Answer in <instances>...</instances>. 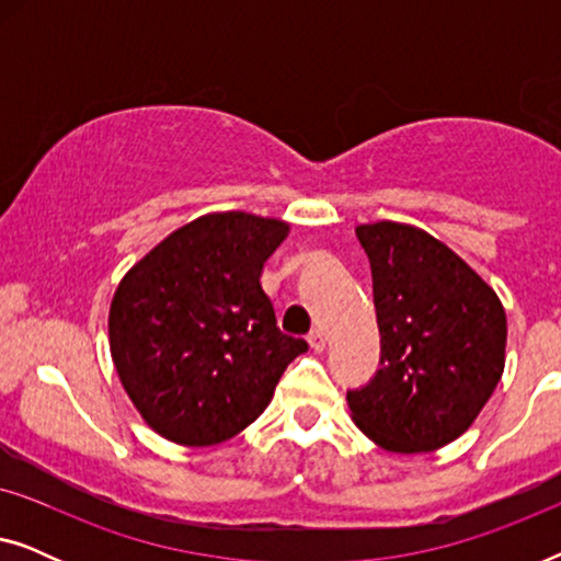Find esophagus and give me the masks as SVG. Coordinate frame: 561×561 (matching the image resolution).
<instances>
[{"mask_svg":"<svg viewBox=\"0 0 561 561\" xmlns=\"http://www.w3.org/2000/svg\"><path fill=\"white\" fill-rule=\"evenodd\" d=\"M309 344H311L313 352H324V347H327V336H324V332H321V329H311Z\"/></svg>","mask_w":561,"mask_h":561,"instance_id":"obj_1","label":"esophagus"}]
</instances>
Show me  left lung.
I'll list each match as a JSON object with an SVG mask.
<instances>
[{
	"instance_id": "obj_1",
	"label": "left lung",
	"mask_w": 561,
	"mask_h": 561,
	"mask_svg": "<svg viewBox=\"0 0 561 561\" xmlns=\"http://www.w3.org/2000/svg\"><path fill=\"white\" fill-rule=\"evenodd\" d=\"M355 232L373 271L380 367L347 390L352 419L382 449L434 451L472 426L501 380L503 304L424 229L378 221Z\"/></svg>"
}]
</instances>
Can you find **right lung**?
Segmentation results:
<instances>
[{"label":"right lung","instance_id":"right-lung-1","mask_svg":"<svg viewBox=\"0 0 561 561\" xmlns=\"http://www.w3.org/2000/svg\"><path fill=\"white\" fill-rule=\"evenodd\" d=\"M280 219L206 214L152 248L114 290L110 350L135 409L183 447L232 439L309 344L283 334L260 286Z\"/></svg>","mask_w":561,"mask_h":561}]
</instances>
